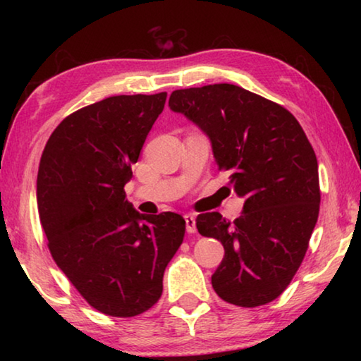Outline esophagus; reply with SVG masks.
<instances>
[{"instance_id": "esophagus-1", "label": "esophagus", "mask_w": 361, "mask_h": 361, "mask_svg": "<svg viewBox=\"0 0 361 361\" xmlns=\"http://www.w3.org/2000/svg\"><path fill=\"white\" fill-rule=\"evenodd\" d=\"M185 221H186V231L189 232V234H194L195 232V216L191 215V213H186Z\"/></svg>"}]
</instances>
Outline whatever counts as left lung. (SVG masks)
Returning <instances> with one entry per match:
<instances>
[{
	"label": "left lung",
	"mask_w": 361,
	"mask_h": 361,
	"mask_svg": "<svg viewBox=\"0 0 361 361\" xmlns=\"http://www.w3.org/2000/svg\"><path fill=\"white\" fill-rule=\"evenodd\" d=\"M169 106L209 137L219 170L245 199L231 223L218 212L195 219L223 243L212 276L216 295L240 307L274 301L301 266L320 209L319 164L288 109L234 84L173 90Z\"/></svg>",
	"instance_id": "left-lung-1"
}]
</instances>
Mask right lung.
<instances>
[{"instance_id":"1","label":"right lung","mask_w":361,"mask_h":361,"mask_svg":"<svg viewBox=\"0 0 361 361\" xmlns=\"http://www.w3.org/2000/svg\"><path fill=\"white\" fill-rule=\"evenodd\" d=\"M166 99L116 95L78 109L41 156L36 197L52 258L85 301L111 317H135L159 301L185 237L181 215H142L124 191Z\"/></svg>"}]
</instances>
